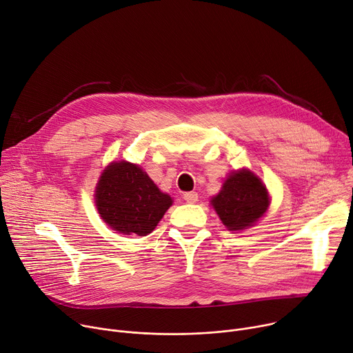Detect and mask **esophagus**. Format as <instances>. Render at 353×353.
<instances>
[{"label":"esophagus","mask_w":353,"mask_h":353,"mask_svg":"<svg viewBox=\"0 0 353 353\" xmlns=\"http://www.w3.org/2000/svg\"><path fill=\"white\" fill-rule=\"evenodd\" d=\"M183 199H184V201H187L190 204H194L199 201V194L196 193V191H190V193H185L183 196Z\"/></svg>","instance_id":"esophagus-1"}]
</instances>
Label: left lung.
Segmentation results:
<instances>
[{"mask_svg":"<svg viewBox=\"0 0 353 353\" xmlns=\"http://www.w3.org/2000/svg\"><path fill=\"white\" fill-rule=\"evenodd\" d=\"M212 207L230 231L252 227L269 207V194L262 181L249 170L234 172L225 180Z\"/></svg>","mask_w":353,"mask_h":353,"instance_id":"left-lung-1","label":"left lung"}]
</instances>
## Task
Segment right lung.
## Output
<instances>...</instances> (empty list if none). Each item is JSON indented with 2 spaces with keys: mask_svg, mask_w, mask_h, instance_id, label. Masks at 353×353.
<instances>
[{
  "mask_svg": "<svg viewBox=\"0 0 353 353\" xmlns=\"http://www.w3.org/2000/svg\"><path fill=\"white\" fill-rule=\"evenodd\" d=\"M95 203L101 218L112 230L145 236L156 228L172 205V199L137 165L115 162L100 177Z\"/></svg>",
  "mask_w": 353,
  "mask_h": 353,
  "instance_id": "obj_1",
  "label": "right lung"
}]
</instances>
